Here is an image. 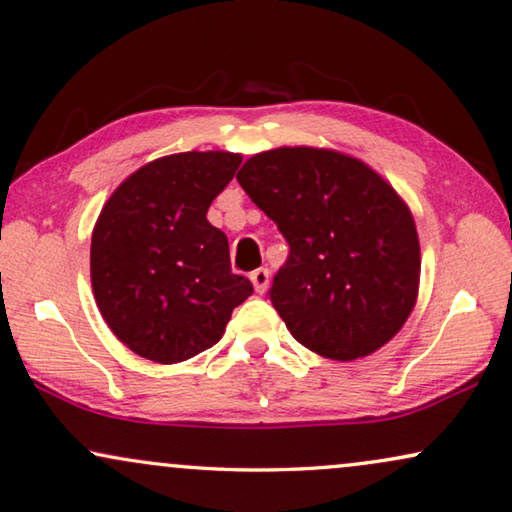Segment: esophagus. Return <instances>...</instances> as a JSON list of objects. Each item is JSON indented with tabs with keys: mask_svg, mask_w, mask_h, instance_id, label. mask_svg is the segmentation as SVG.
Wrapping results in <instances>:
<instances>
[{
	"mask_svg": "<svg viewBox=\"0 0 512 512\" xmlns=\"http://www.w3.org/2000/svg\"><path fill=\"white\" fill-rule=\"evenodd\" d=\"M250 282H253L257 293H264L268 282H271V273H268V268H257V271L250 273Z\"/></svg>",
	"mask_w": 512,
	"mask_h": 512,
	"instance_id": "esophagus-1",
	"label": "esophagus"
}]
</instances>
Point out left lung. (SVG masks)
<instances>
[{"label": "left lung", "instance_id": "left-lung-1", "mask_svg": "<svg viewBox=\"0 0 512 512\" xmlns=\"http://www.w3.org/2000/svg\"><path fill=\"white\" fill-rule=\"evenodd\" d=\"M237 181L288 244L268 300L293 338L342 362L392 340L421 275L414 219L392 185L358 159L313 147L257 154Z\"/></svg>", "mask_w": 512, "mask_h": 512}]
</instances>
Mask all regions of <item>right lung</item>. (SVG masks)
I'll list each match as a JSON object with an SVG mask.
<instances>
[{
	"label": "right lung",
	"mask_w": 512,
	"mask_h": 512,
	"mask_svg": "<svg viewBox=\"0 0 512 512\" xmlns=\"http://www.w3.org/2000/svg\"><path fill=\"white\" fill-rule=\"evenodd\" d=\"M239 154L156 159L111 194L91 237V286L116 338L172 365L217 345L253 284L230 268L228 239L206 219Z\"/></svg>",
	"instance_id": "right-lung-1"
}]
</instances>
